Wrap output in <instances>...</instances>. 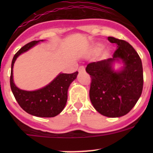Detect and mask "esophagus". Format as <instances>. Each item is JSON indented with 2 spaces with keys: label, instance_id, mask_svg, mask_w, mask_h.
<instances>
[{
  "label": "esophagus",
  "instance_id": "34e87169",
  "mask_svg": "<svg viewBox=\"0 0 153 153\" xmlns=\"http://www.w3.org/2000/svg\"><path fill=\"white\" fill-rule=\"evenodd\" d=\"M85 71V68H84V67H83V66H81V67H80L79 68H78V72H83Z\"/></svg>",
  "mask_w": 153,
  "mask_h": 153
}]
</instances>
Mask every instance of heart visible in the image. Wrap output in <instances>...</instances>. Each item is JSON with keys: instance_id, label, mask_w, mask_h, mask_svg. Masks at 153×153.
Here are the masks:
<instances>
[{"instance_id": "obj_1", "label": "heart", "mask_w": 153, "mask_h": 153, "mask_svg": "<svg viewBox=\"0 0 153 153\" xmlns=\"http://www.w3.org/2000/svg\"><path fill=\"white\" fill-rule=\"evenodd\" d=\"M102 45L101 44H97L96 46L95 47V50L96 51V52H99V51L101 50V49H102ZM108 55V52L107 51H104V53H103V56L105 58V57H106Z\"/></svg>"}]
</instances>
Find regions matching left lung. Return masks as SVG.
<instances>
[{
	"label": "left lung",
	"mask_w": 153,
	"mask_h": 153,
	"mask_svg": "<svg viewBox=\"0 0 153 153\" xmlns=\"http://www.w3.org/2000/svg\"><path fill=\"white\" fill-rule=\"evenodd\" d=\"M117 44L112 58L89 63L86 71L92 78L89 98L101 115L118 118L126 115L138 101L143 89L141 60L133 47L123 40L108 37ZM115 62L123 66L115 71Z\"/></svg>",
	"instance_id": "1"
}]
</instances>
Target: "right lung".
Here are the masks:
<instances>
[{"instance_id":"obj_1","label":"right lung","mask_w":153,"mask_h":153,"mask_svg":"<svg viewBox=\"0 0 153 153\" xmlns=\"http://www.w3.org/2000/svg\"><path fill=\"white\" fill-rule=\"evenodd\" d=\"M44 41H33L26 44L14 55L11 65L10 86L20 106L25 112L34 116L52 118L62 112L67 101V92L71 83L77 78L78 72L72 74L59 73L49 84L39 89L27 91L17 87L13 80V67L19 55Z\"/></svg>"}]
</instances>
